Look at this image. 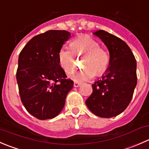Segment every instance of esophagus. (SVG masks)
Returning <instances> with one entry per match:
<instances>
[{
	"label": "esophagus",
	"instance_id": "esophagus-1",
	"mask_svg": "<svg viewBox=\"0 0 149 149\" xmlns=\"http://www.w3.org/2000/svg\"><path fill=\"white\" fill-rule=\"evenodd\" d=\"M80 85H81V84L78 83V82H74V83H73V86H74V87H79Z\"/></svg>",
	"mask_w": 149,
	"mask_h": 149
}]
</instances>
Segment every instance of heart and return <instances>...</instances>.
Returning a JSON list of instances; mask_svg holds the SVG:
<instances>
[{
	"label": "heart",
	"mask_w": 149,
	"mask_h": 149,
	"mask_svg": "<svg viewBox=\"0 0 149 149\" xmlns=\"http://www.w3.org/2000/svg\"><path fill=\"white\" fill-rule=\"evenodd\" d=\"M70 49H62L58 53V62L60 67L66 73H70L75 68V58L73 54L84 56L81 70L73 72L70 78L75 82L86 81L94 74L101 76L106 71L110 62L108 52L100 47L96 40L87 35H82L71 41Z\"/></svg>",
	"instance_id": "b5f03b06"
}]
</instances>
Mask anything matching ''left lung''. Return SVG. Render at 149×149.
I'll list each match as a JSON object with an SVG mask.
<instances>
[{
  "label": "left lung",
  "mask_w": 149,
  "mask_h": 149,
  "mask_svg": "<svg viewBox=\"0 0 149 149\" xmlns=\"http://www.w3.org/2000/svg\"><path fill=\"white\" fill-rule=\"evenodd\" d=\"M109 51V66L100 80L92 85L86 105L96 116L111 118L120 114L129 105L137 84V63L127 44L105 30L93 33Z\"/></svg>",
  "instance_id": "left-lung-1"
}]
</instances>
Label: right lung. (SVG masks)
I'll return each mask as SVG.
<instances>
[{
  "label": "right lung",
  "instance_id": "add662e5",
  "mask_svg": "<svg viewBox=\"0 0 149 149\" xmlns=\"http://www.w3.org/2000/svg\"><path fill=\"white\" fill-rule=\"evenodd\" d=\"M70 38L66 30H48L30 39L19 56L17 81L21 101L40 120L61 112L73 86L58 62L59 52Z\"/></svg>",
  "mask_w": 149,
  "mask_h": 149
}]
</instances>
